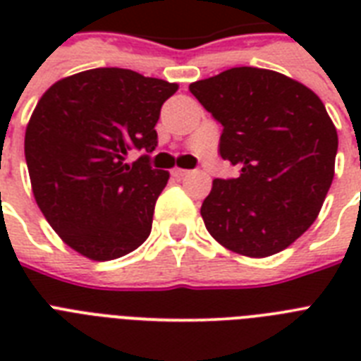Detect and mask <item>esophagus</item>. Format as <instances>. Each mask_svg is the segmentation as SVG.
Instances as JSON below:
<instances>
[{"mask_svg": "<svg viewBox=\"0 0 361 361\" xmlns=\"http://www.w3.org/2000/svg\"><path fill=\"white\" fill-rule=\"evenodd\" d=\"M187 174H189V170H183V169L172 170V176H174V178H185Z\"/></svg>", "mask_w": 361, "mask_h": 361, "instance_id": "34e87169", "label": "esophagus"}]
</instances>
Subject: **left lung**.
<instances>
[{"label": "left lung", "instance_id": "left-lung-1", "mask_svg": "<svg viewBox=\"0 0 361 361\" xmlns=\"http://www.w3.org/2000/svg\"><path fill=\"white\" fill-rule=\"evenodd\" d=\"M189 92L223 125L221 157L240 169L214 180L200 208L221 245L264 258L292 245L319 215L336 174L337 130L324 103L298 80L234 67Z\"/></svg>", "mask_w": 361, "mask_h": 361}]
</instances>
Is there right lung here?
<instances>
[{
    "label": "right lung",
    "mask_w": 361,
    "mask_h": 361,
    "mask_svg": "<svg viewBox=\"0 0 361 361\" xmlns=\"http://www.w3.org/2000/svg\"><path fill=\"white\" fill-rule=\"evenodd\" d=\"M178 84L129 69H90L61 78L39 99L25 127L33 197L56 234L90 260L129 255L152 232L170 174L149 155L161 106Z\"/></svg>",
    "instance_id": "obj_1"
}]
</instances>
